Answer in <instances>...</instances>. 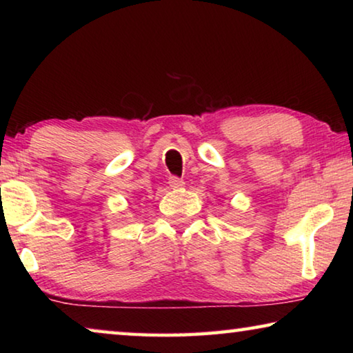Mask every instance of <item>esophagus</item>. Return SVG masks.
Instances as JSON below:
<instances>
[{
	"label": "esophagus",
	"mask_w": 353,
	"mask_h": 353,
	"mask_svg": "<svg viewBox=\"0 0 353 353\" xmlns=\"http://www.w3.org/2000/svg\"><path fill=\"white\" fill-rule=\"evenodd\" d=\"M183 185H185V182L182 181V179H179V177H176V176H171V177H170V187H171V188L177 190V188H182Z\"/></svg>",
	"instance_id": "esophagus-1"
}]
</instances>
